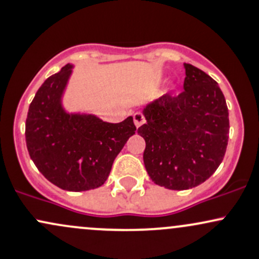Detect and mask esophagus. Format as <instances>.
Here are the masks:
<instances>
[{"label":"esophagus","instance_id":"34e87169","mask_svg":"<svg viewBox=\"0 0 259 259\" xmlns=\"http://www.w3.org/2000/svg\"><path fill=\"white\" fill-rule=\"evenodd\" d=\"M133 121H135V124H136V127H141L142 124L144 123V122H146V118H144V116L142 115L141 112H136L135 115H133Z\"/></svg>","mask_w":259,"mask_h":259}]
</instances>
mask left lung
Instances as JSON below:
<instances>
[{
  "mask_svg": "<svg viewBox=\"0 0 259 259\" xmlns=\"http://www.w3.org/2000/svg\"><path fill=\"white\" fill-rule=\"evenodd\" d=\"M184 91L165 94L143 108L138 128L146 141L143 162L154 184L186 190L207 180L226 153L230 122L219 84L191 64H184Z\"/></svg>",
  "mask_w": 259,
  "mask_h": 259,
  "instance_id": "obj_1",
  "label": "left lung"
}]
</instances>
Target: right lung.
I'll use <instances>...</instances> for the list:
<instances>
[{
    "instance_id": "1",
    "label": "right lung",
    "mask_w": 259,
    "mask_h": 259,
    "mask_svg": "<svg viewBox=\"0 0 259 259\" xmlns=\"http://www.w3.org/2000/svg\"><path fill=\"white\" fill-rule=\"evenodd\" d=\"M74 66L49 76L29 105L26 142L30 159L49 182L68 191H86L107 180L115 158L136 126L130 116L119 123L90 113H69L63 95Z\"/></svg>"
}]
</instances>
